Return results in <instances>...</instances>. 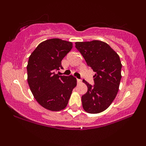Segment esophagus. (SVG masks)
Returning <instances> with one entry per match:
<instances>
[{
  "mask_svg": "<svg viewBox=\"0 0 146 146\" xmlns=\"http://www.w3.org/2000/svg\"><path fill=\"white\" fill-rule=\"evenodd\" d=\"M77 82H78V84L81 83L82 82V80H80V79H77Z\"/></svg>",
  "mask_w": 146,
  "mask_h": 146,
  "instance_id": "1",
  "label": "esophagus"
}]
</instances>
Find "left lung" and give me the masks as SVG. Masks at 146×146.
Wrapping results in <instances>:
<instances>
[{"label":"left lung","instance_id":"8db88e82","mask_svg":"<svg viewBox=\"0 0 146 146\" xmlns=\"http://www.w3.org/2000/svg\"><path fill=\"white\" fill-rule=\"evenodd\" d=\"M75 47L95 72L94 84L83 80L88 87L82 96L83 108L88 113H100L109 107L119 90L122 66L119 56L108 44L100 40L77 42Z\"/></svg>","mask_w":146,"mask_h":146}]
</instances>
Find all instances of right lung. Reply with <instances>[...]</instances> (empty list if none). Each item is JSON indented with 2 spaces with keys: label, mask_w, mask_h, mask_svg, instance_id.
<instances>
[{
  "label": "right lung",
  "mask_w": 146,
  "mask_h": 146,
  "mask_svg": "<svg viewBox=\"0 0 146 146\" xmlns=\"http://www.w3.org/2000/svg\"><path fill=\"white\" fill-rule=\"evenodd\" d=\"M72 47L71 42L53 38L38 44L29 56L28 84L36 101L46 109L60 111L66 108L76 86L77 80L73 75L55 73L62 68V60Z\"/></svg>",
  "instance_id": "right-lung-1"
}]
</instances>
